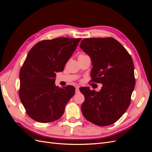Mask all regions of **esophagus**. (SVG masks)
I'll return each instance as SVG.
<instances>
[{"label": "esophagus", "instance_id": "obj_1", "mask_svg": "<svg viewBox=\"0 0 152 152\" xmlns=\"http://www.w3.org/2000/svg\"><path fill=\"white\" fill-rule=\"evenodd\" d=\"M79 86H77L76 89H75V93H79Z\"/></svg>", "mask_w": 152, "mask_h": 152}]
</instances>
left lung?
Instances as JSON below:
<instances>
[{"mask_svg":"<svg viewBox=\"0 0 152 152\" xmlns=\"http://www.w3.org/2000/svg\"><path fill=\"white\" fill-rule=\"evenodd\" d=\"M80 48L91 58L92 81L102 84L99 91L80 88L85 100L81 110L87 121L99 126L117 122L131 103L135 86L134 64L127 50L117 40L88 38Z\"/></svg>","mask_w":152,"mask_h":152,"instance_id":"8db88e82","label":"left lung"}]
</instances>
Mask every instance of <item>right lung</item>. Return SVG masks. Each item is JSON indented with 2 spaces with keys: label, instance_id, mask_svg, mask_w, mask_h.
Here are the masks:
<instances>
[{
  "label": "right lung",
  "instance_id": "right-lung-1",
  "mask_svg": "<svg viewBox=\"0 0 152 152\" xmlns=\"http://www.w3.org/2000/svg\"><path fill=\"white\" fill-rule=\"evenodd\" d=\"M80 40L59 37L42 40L28 53L20 73L19 96L34 121L48 123L63 115L75 89L72 86H56V73L63 71Z\"/></svg>",
  "mask_w": 152,
  "mask_h": 152
}]
</instances>
